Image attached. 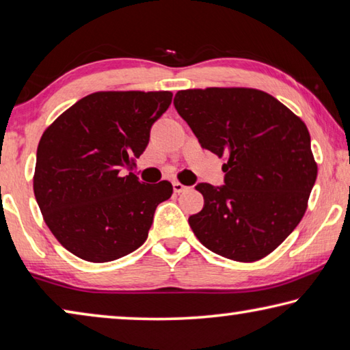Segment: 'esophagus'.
<instances>
[{
  "instance_id": "esophagus-1",
  "label": "esophagus",
  "mask_w": 350,
  "mask_h": 350,
  "mask_svg": "<svg viewBox=\"0 0 350 350\" xmlns=\"http://www.w3.org/2000/svg\"><path fill=\"white\" fill-rule=\"evenodd\" d=\"M187 189H189L187 186L181 185V183H178V181L174 183V192H175V193H183L185 191H187Z\"/></svg>"
}]
</instances>
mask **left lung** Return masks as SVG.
Returning <instances> with one entry per match:
<instances>
[{
    "label": "left lung",
    "mask_w": 350,
    "mask_h": 350,
    "mask_svg": "<svg viewBox=\"0 0 350 350\" xmlns=\"http://www.w3.org/2000/svg\"><path fill=\"white\" fill-rule=\"evenodd\" d=\"M174 106L203 149L228 158L223 186H195L204 206L189 217L193 234L224 258H265L301 221L315 185L308 127L256 89L180 90Z\"/></svg>",
    "instance_id": "obj_1"
}]
</instances>
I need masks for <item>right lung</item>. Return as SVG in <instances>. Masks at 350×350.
Returning a JSON list of instances; mask_svg holds the SVG:
<instances>
[{
  "label": "right lung",
  "mask_w": 350,
  "mask_h": 350,
  "mask_svg": "<svg viewBox=\"0 0 350 350\" xmlns=\"http://www.w3.org/2000/svg\"><path fill=\"white\" fill-rule=\"evenodd\" d=\"M170 103V92H96L42 133L35 198L55 238L78 258L113 261L146 241L157 206L174 189L126 172Z\"/></svg>",
  "instance_id": "obj_1"
}]
</instances>
